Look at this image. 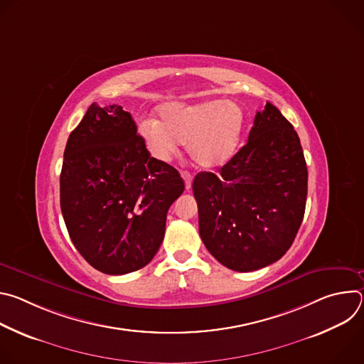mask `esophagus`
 <instances>
[{"mask_svg":"<svg viewBox=\"0 0 364 364\" xmlns=\"http://www.w3.org/2000/svg\"><path fill=\"white\" fill-rule=\"evenodd\" d=\"M181 177L184 178V184H186V190H190L191 188V181H193V177L188 171H181Z\"/></svg>","mask_w":364,"mask_h":364,"instance_id":"1","label":"esophagus"}]
</instances>
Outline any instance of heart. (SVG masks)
<instances>
[{
    "label": "heart",
    "instance_id": "b5f03b06",
    "mask_svg": "<svg viewBox=\"0 0 364 364\" xmlns=\"http://www.w3.org/2000/svg\"><path fill=\"white\" fill-rule=\"evenodd\" d=\"M139 131L154 157L167 160L180 144L194 166L210 170L226 164L243 131L242 109L232 102H170L160 108V121L144 119Z\"/></svg>",
    "mask_w": 364,
    "mask_h": 364
}]
</instances>
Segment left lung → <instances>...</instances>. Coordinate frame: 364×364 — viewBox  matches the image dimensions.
<instances>
[{"label": "left lung", "instance_id": "obj_1", "mask_svg": "<svg viewBox=\"0 0 364 364\" xmlns=\"http://www.w3.org/2000/svg\"><path fill=\"white\" fill-rule=\"evenodd\" d=\"M219 171H201L193 181L204 246L237 272L277 262L305 212L308 171L296 131L267 102L246 145Z\"/></svg>", "mask_w": 364, "mask_h": 364}]
</instances>
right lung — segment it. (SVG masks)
<instances>
[{
	"label": "right lung",
	"mask_w": 364,
	"mask_h": 364,
	"mask_svg": "<svg viewBox=\"0 0 364 364\" xmlns=\"http://www.w3.org/2000/svg\"><path fill=\"white\" fill-rule=\"evenodd\" d=\"M183 191L178 171L151 157L122 107L92 103L69 135L62 213L77 252L103 274L125 275L151 262Z\"/></svg>",
	"instance_id": "right-lung-1"
}]
</instances>
